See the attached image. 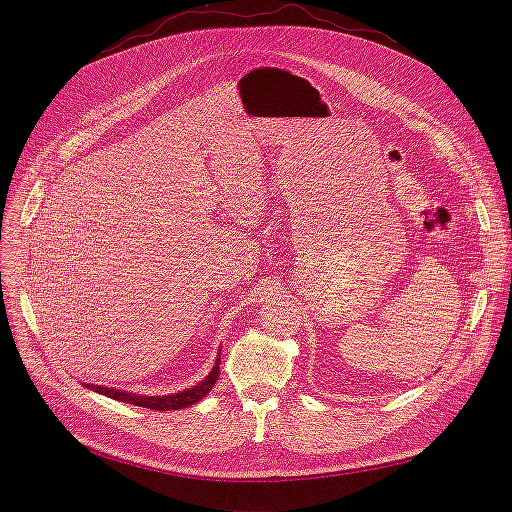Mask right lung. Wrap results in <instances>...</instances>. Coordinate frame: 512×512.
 <instances>
[{
  "mask_svg": "<svg viewBox=\"0 0 512 512\" xmlns=\"http://www.w3.org/2000/svg\"><path fill=\"white\" fill-rule=\"evenodd\" d=\"M220 378V353L218 359H215L213 369L205 375V378L191 386L186 390H180L176 394H161V396H147V394H137V392H126V390H118V388H107V386H97V384H87L83 382L85 388L103 394L107 398H114L120 402H128V405H137L143 409H153V411H178V409H186L199 402L205 394H209V390L215 386Z\"/></svg>",
  "mask_w": 512,
  "mask_h": 512,
  "instance_id": "obj_1",
  "label": "right lung"
}]
</instances>
